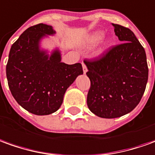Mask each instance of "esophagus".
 <instances>
[{"instance_id": "esophagus-1", "label": "esophagus", "mask_w": 155, "mask_h": 155, "mask_svg": "<svg viewBox=\"0 0 155 155\" xmlns=\"http://www.w3.org/2000/svg\"><path fill=\"white\" fill-rule=\"evenodd\" d=\"M82 65H83V70H84V73H86L87 71H88V69H87V67H86V65L84 62H82Z\"/></svg>"}]
</instances>
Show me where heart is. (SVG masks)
I'll list each match as a JSON object with an SVG mask.
<instances>
[{
    "label": "heart",
    "mask_w": 155,
    "mask_h": 155,
    "mask_svg": "<svg viewBox=\"0 0 155 155\" xmlns=\"http://www.w3.org/2000/svg\"><path fill=\"white\" fill-rule=\"evenodd\" d=\"M103 35L104 34L102 33V32H95V33H94V34H92L91 35H89L88 37V39H87V42L89 45H94L97 42H99L100 39H102V37H103ZM109 45V40H105L103 42L102 44V45L100 47V53H102L103 51L106 49V47L108 46Z\"/></svg>",
    "instance_id": "1"
}]
</instances>
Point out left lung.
<instances>
[{"label": "left lung", "instance_id": "left-lung-1", "mask_svg": "<svg viewBox=\"0 0 155 155\" xmlns=\"http://www.w3.org/2000/svg\"><path fill=\"white\" fill-rule=\"evenodd\" d=\"M112 26L123 43L99 58L84 60L90 79L88 109L108 119L124 116L139 104L149 77L146 53L133 31L119 24Z\"/></svg>", "mask_w": 155, "mask_h": 155}]
</instances>
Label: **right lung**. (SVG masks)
Masks as SVG:
<instances>
[{"mask_svg":"<svg viewBox=\"0 0 155 155\" xmlns=\"http://www.w3.org/2000/svg\"><path fill=\"white\" fill-rule=\"evenodd\" d=\"M54 34L53 28L44 23L28 28L12 45L6 64L13 98L22 108L38 116L56 111L68 87L84 73L81 63L61 62L59 50L49 55L39 49L40 39Z\"/></svg>","mask_w":155,"mask_h":155,"instance_id":"add662e5","label":"right lung"}]
</instances>
